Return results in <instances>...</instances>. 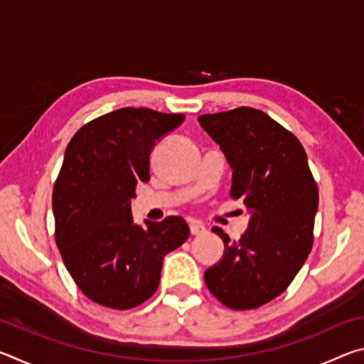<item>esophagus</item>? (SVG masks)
Listing matches in <instances>:
<instances>
[{
    "label": "esophagus",
    "instance_id": "1",
    "mask_svg": "<svg viewBox=\"0 0 364 364\" xmlns=\"http://www.w3.org/2000/svg\"><path fill=\"white\" fill-rule=\"evenodd\" d=\"M189 230H191V234H202L205 232V226L202 221H197V220H191L189 221Z\"/></svg>",
    "mask_w": 364,
    "mask_h": 364
}]
</instances>
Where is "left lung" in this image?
<instances>
[{
	"instance_id": "8db88e82",
	"label": "left lung",
	"mask_w": 364,
	"mask_h": 364,
	"mask_svg": "<svg viewBox=\"0 0 364 364\" xmlns=\"http://www.w3.org/2000/svg\"><path fill=\"white\" fill-rule=\"evenodd\" d=\"M199 123L232 170L230 194L249 208L239 241H230L221 228L212 230L225 252L205 269V284L232 310L258 308L286 291L310 254L316 183L300 141L263 110L205 114Z\"/></svg>"
}]
</instances>
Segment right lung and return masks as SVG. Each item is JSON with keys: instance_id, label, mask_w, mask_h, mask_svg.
Returning <instances> with one entry per match:
<instances>
[{"instance_id": "obj_1", "label": "right lung", "mask_w": 364, "mask_h": 364, "mask_svg": "<svg viewBox=\"0 0 364 364\" xmlns=\"http://www.w3.org/2000/svg\"><path fill=\"white\" fill-rule=\"evenodd\" d=\"M184 120L123 107L73 134L53 191L56 242L73 281L102 306L130 310L157 291L168 252L186 241L181 217L134 223L132 199L151 180L154 147Z\"/></svg>"}]
</instances>
